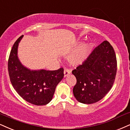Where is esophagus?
<instances>
[{"label": "esophagus", "instance_id": "1", "mask_svg": "<svg viewBox=\"0 0 130 130\" xmlns=\"http://www.w3.org/2000/svg\"><path fill=\"white\" fill-rule=\"evenodd\" d=\"M71 73V70L69 69L68 68H66L64 70V76H66Z\"/></svg>", "mask_w": 130, "mask_h": 130}]
</instances>
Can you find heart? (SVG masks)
I'll list each match as a JSON object with an SVG mask.
<instances>
[{
	"instance_id": "b5f03b06",
	"label": "heart",
	"mask_w": 130,
	"mask_h": 130,
	"mask_svg": "<svg viewBox=\"0 0 130 130\" xmlns=\"http://www.w3.org/2000/svg\"><path fill=\"white\" fill-rule=\"evenodd\" d=\"M89 50V46L85 44L79 47L76 52L73 53L69 57L70 62L75 64H81L86 59Z\"/></svg>"
}]
</instances>
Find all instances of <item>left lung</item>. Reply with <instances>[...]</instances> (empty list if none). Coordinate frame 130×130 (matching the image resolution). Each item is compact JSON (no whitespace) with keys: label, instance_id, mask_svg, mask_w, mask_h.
<instances>
[{"label":"left lung","instance_id":"left-lung-1","mask_svg":"<svg viewBox=\"0 0 130 130\" xmlns=\"http://www.w3.org/2000/svg\"><path fill=\"white\" fill-rule=\"evenodd\" d=\"M116 72V54L113 46L105 40L72 71L76 78L73 89L75 98L87 104L100 101L111 89Z\"/></svg>","mask_w":130,"mask_h":130}]
</instances>
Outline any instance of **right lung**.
Wrapping results in <instances>:
<instances>
[{
  "label": "right lung",
  "instance_id": "add662e5",
  "mask_svg": "<svg viewBox=\"0 0 130 130\" xmlns=\"http://www.w3.org/2000/svg\"><path fill=\"white\" fill-rule=\"evenodd\" d=\"M20 36L14 43L8 62L11 83L19 95L27 102L44 105L52 99L56 87L64 77V69L55 70H30L25 68L17 57Z\"/></svg>",
  "mask_w": 130,
  "mask_h": 130
}]
</instances>
